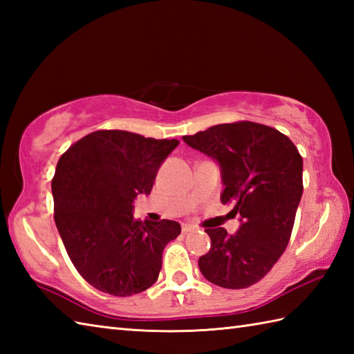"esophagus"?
<instances>
[{
    "label": "esophagus",
    "mask_w": 354,
    "mask_h": 354,
    "mask_svg": "<svg viewBox=\"0 0 354 354\" xmlns=\"http://www.w3.org/2000/svg\"><path fill=\"white\" fill-rule=\"evenodd\" d=\"M193 230H196V227H194V225H192V223H183V232H184V234H185V232L193 231Z\"/></svg>",
    "instance_id": "1"
}]
</instances>
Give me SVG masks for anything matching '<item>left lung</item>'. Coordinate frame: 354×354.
<instances>
[{
	"label": "left lung",
	"instance_id": "obj_1",
	"mask_svg": "<svg viewBox=\"0 0 354 354\" xmlns=\"http://www.w3.org/2000/svg\"><path fill=\"white\" fill-rule=\"evenodd\" d=\"M183 140L217 161L222 204L240 216L234 234L205 230L212 246L199 257L201 272L221 288H250L289 243L303 194V158L284 133L252 122L216 124Z\"/></svg>",
	"mask_w": 354,
	"mask_h": 354
}]
</instances>
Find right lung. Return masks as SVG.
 I'll list each match as a JSON object with an SVG mask.
<instances>
[{
  "label": "right lung",
  "instance_id": "obj_1",
  "mask_svg": "<svg viewBox=\"0 0 354 354\" xmlns=\"http://www.w3.org/2000/svg\"><path fill=\"white\" fill-rule=\"evenodd\" d=\"M178 140L95 131L66 150L51 181L55 222L77 272L104 293L131 297L160 275L162 250L181 232L175 221L133 219Z\"/></svg>",
  "mask_w": 354,
  "mask_h": 354
}]
</instances>
